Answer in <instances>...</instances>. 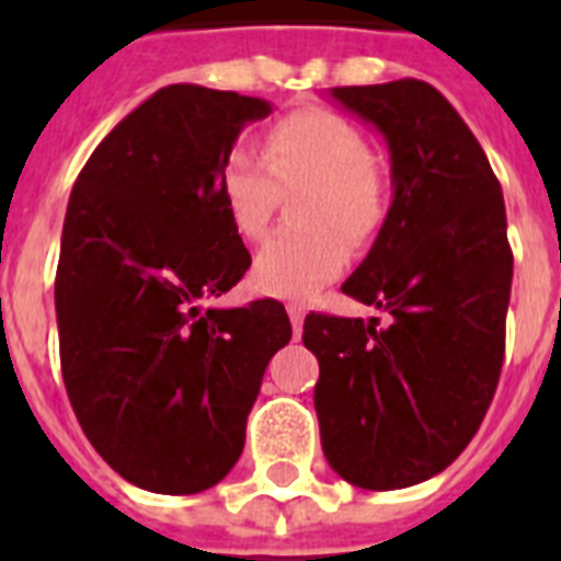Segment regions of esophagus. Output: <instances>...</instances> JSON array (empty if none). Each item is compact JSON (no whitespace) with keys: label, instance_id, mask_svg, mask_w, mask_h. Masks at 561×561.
<instances>
[{"label":"esophagus","instance_id":"obj_1","mask_svg":"<svg viewBox=\"0 0 561 561\" xmlns=\"http://www.w3.org/2000/svg\"><path fill=\"white\" fill-rule=\"evenodd\" d=\"M288 317L290 325H294V332H299V329H302V320H306V306H302V302H290Z\"/></svg>","mask_w":561,"mask_h":561}]
</instances>
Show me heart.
I'll use <instances>...</instances> for the list:
<instances>
[{"label":"heart","instance_id":"obj_1","mask_svg":"<svg viewBox=\"0 0 561 561\" xmlns=\"http://www.w3.org/2000/svg\"><path fill=\"white\" fill-rule=\"evenodd\" d=\"M297 192L306 194L294 218L306 229L276 232L253 259L255 288L285 299H306L332 282L346 244H367L383 220V183L367 139L325 110L290 113L264 134L262 160L236 151L220 169V197L244 238L262 236L282 194Z\"/></svg>","mask_w":561,"mask_h":561}]
</instances>
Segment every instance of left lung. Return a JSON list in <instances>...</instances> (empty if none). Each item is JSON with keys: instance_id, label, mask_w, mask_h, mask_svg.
Returning a JSON list of instances; mask_svg holds the SVG:
<instances>
[{"instance_id": "8db88e82", "label": "left lung", "mask_w": 561, "mask_h": 561, "mask_svg": "<svg viewBox=\"0 0 561 561\" xmlns=\"http://www.w3.org/2000/svg\"><path fill=\"white\" fill-rule=\"evenodd\" d=\"M390 151L392 203L343 294L392 317L308 314L329 466L373 492L448 469L478 434L504 364L513 250L486 153L431 83L334 87Z\"/></svg>"}]
</instances>
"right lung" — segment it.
Wrapping results in <instances>:
<instances>
[{
    "label": "right lung",
    "mask_w": 561,
    "mask_h": 561,
    "mask_svg": "<svg viewBox=\"0 0 561 561\" xmlns=\"http://www.w3.org/2000/svg\"><path fill=\"white\" fill-rule=\"evenodd\" d=\"M271 101L171 83L92 151L55 279L60 369L92 448L127 483L194 495L244 451L262 375L290 341L276 299L206 308L250 267L220 169Z\"/></svg>",
    "instance_id": "add662e5"
}]
</instances>
